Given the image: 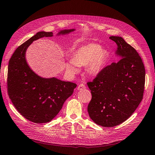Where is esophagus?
Returning a JSON list of instances; mask_svg holds the SVG:
<instances>
[{
  "label": "esophagus",
  "instance_id": "34e87169",
  "mask_svg": "<svg viewBox=\"0 0 155 155\" xmlns=\"http://www.w3.org/2000/svg\"><path fill=\"white\" fill-rule=\"evenodd\" d=\"M78 90H84V89H86V86H85V85L84 84H79V86H78Z\"/></svg>",
  "mask_w": 155,
  "mask_h": 155
}]
</instances>
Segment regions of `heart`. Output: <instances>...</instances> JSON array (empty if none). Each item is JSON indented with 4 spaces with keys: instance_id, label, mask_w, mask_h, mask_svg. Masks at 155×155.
Here are the masks:
<instances>
[{
    "instance_id": "b5f03b06",
    "label": "heart",
    "mask_w": 155,
    "mask_h": 155,
    "mask_svg": "<svg viewBox=\"0 0 155 155\" xmlns=\"http://www.w3.org/2000/svg\"><path fill=\"white\" fill-rule=\"evenodd\" d=\"M108 59V53L100 45L90 43L82 46L74 51L73 59L67 62V69L71 74L78 71V67L87 66V71L92 75H97L102 72Z\"/></svg>"
}]
</instances>
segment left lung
<instances>
[{
    "label": "left lung",
    "instance_id": "8db88e82",
    "mask_svg": "<svg viewBox=\"0 0 155 155\" xmlns=\"http://www.w3.org/2000/svg\"><path fill=\"white\" fill-rule=\"evenodd\" d=\"M117 45V63L105 67L87 84L92 100L88 106L90 118L104 127H113L126 120L143 96L145 70L135 48L120 37H110Z\"/></svg>",
    "mask_w": 155,
    "mask_h": 155
}]
</instances>
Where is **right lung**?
Returning <instances> with one entry per match:
<instances>
[{
  "instance_id": "1",
  "label": "right lung",
  "mask_w": 155,
  "mask_h": 155,
  "mask_svg": "<svg viewBox=\"0 0 155 155\" xmlns=\"http://www.w3.org/2000/svg\"><path fill=\"white\" fill-rule=\"evenodd\" d=\"M74 31L62 30L58 35ZM45 37H53V33L38 32L23 43L12 55L8 67L7 86L10 99L23 117L37 124L52 120L77 87L75 83L55 77H41L30 69L25 59L27 48L34 41Z\"/></svg>"
}]
</instances>
